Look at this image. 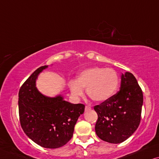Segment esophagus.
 Segmentation results:
<instances>
[{
  "instance_id": "obj_1",
  "label": "esophagus",
  "mask_w": 159,
  "mask_h": 159,
  "mask_svg": "<svg viewBox=\"0 0 159 159\" xmlns=\"http://www.w3.org/2000/svg\"><path fill=\"white\" fill-rule=\"evenodd\" d=\"M90 109H91V107L89 106V105H86V107H85L86 111H87V110H90Z\"/></svg>"
}]
</instances>
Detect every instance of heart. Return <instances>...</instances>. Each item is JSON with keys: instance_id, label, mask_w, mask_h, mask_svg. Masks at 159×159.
<instances>
[{"instance_id": "b5f03b06", "label": "heart", "mask_w": 159, "mask_h": 159, "mask_svg": "<svg viewBox=\"0 0 159 159\" xmlns=\"http://www.w3.org/2000/svg\"><path fill=\"white\" fill-rule=\"evenodd\" d=\"M118 84L119 77L113 69L94 67L81 72L75 81L70 82L69 87L75 98L83 96V88H86V94L91 99L101 102L114 94Z\"/></svg>"}]
</instances>
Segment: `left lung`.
Returning a JSON list of instances; mask_svg holds the SVG:
<instances>
[{"label": "left lung", "mask_w": 159, "mask_h": 159, "mask_svg": "<svg viewBox=\"0 0 159 159\" xmlns=\"http://www.w3.org/2000/svg\"><path fill=\"white\" fill-rule=\"evenodd\" d=\"M143 103V91L136 78L129 72L122 74L120 90L94 107L98 116L97 136L114 144L127 139L139 125Z\"/></svg>", "instance_id": "left-lung-1"}]
</instances>
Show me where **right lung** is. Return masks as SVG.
I'll use <instances>...</instances> for the list:
<instances>
[{
  "instance_id": "1",
  "label": "right lung",
  "mask_w": 159,
  "mask_h": 159,
  "mask_svg": "<svg viewBox=\"0 0 159 159\" xmlns=\"http://www.w3.org/2000/svg\"><path fill=\"white\" fill-rule=\"evenodd\" d=\"M48 66L38 68L19 91V116L27 136L46 148H58L72 138L78 117L84 113V104H71L61 96L50 98L35 87V80Z\"/></svg>"
}]
</instances>
